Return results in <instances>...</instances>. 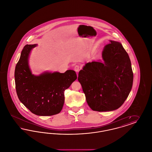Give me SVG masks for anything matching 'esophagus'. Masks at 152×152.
Listing matches in <instances>:
<instances>
[{
	"label": "esophagus",
	"instance_id": "obj_1",
	"mask_svg": "<svg viewBox=\"0 0 152 152\" xmlns=\"http://www.w3.org/2000/svg\"><path fill=\"white\" fill-rule=\"evenodd\" d=\"M74 70H75L76 72H78L80 70L79 65H75V67H74Z\"/></svg>",
	"mask_w": 152,
	"mask_h": 152
}]
</instances>
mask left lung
I'll list each match as a JSON object with an SVG mask.
<instances>
[{
	"label": "left lung",
	"instance_id": "8db88e82",
	"mask_svg": "<svg viewBox=\"0 0 152 152\" xmlns=\"http://www.w3.org/2000/svg\"><path fill=\"white\" fill-rule=\"evenodd\" d=\"M102 61L89 62L79 73L78 80L93 110L119 108L130 93L133 73L130 58L120 42L109 40L102 52Z\"/></svg>",
	"mask_w": 152,
	"mask_h": 152
}]
</instances>
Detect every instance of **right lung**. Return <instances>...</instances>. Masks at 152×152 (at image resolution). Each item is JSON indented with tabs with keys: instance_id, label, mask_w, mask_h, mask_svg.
Here are the masks:
<instances>
[{
	"instance_id": "right-lung-1",
	"label": "right lung",
	"mask_w": 152,
	"mask_h": 152,
	"mask_svg": "<svg viewBox=\"0 0 152 152\" xmlns=\"http://www.w3.org/2000/svg\"><path fill=\"white\" fill-rule=\"evenodd\" d=\"M37 44L24 46L15 67V81L18 97L22 104L37 116L59 113L64 103V91L77 79L76 72L45 71L39 75L32 73L28 60Z\"/></svg>"
}]
</instances>
